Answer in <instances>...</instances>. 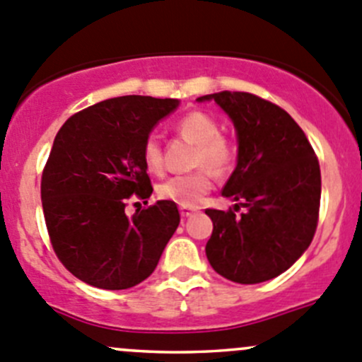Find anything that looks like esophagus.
Listing matches in <instances>:
<instances>
[{
    "mask_svg": "<svg viewBox=\"0 0 362 362\" xmlns=\"http://www.w3.org/2000/svg\"><path fill=\"white\" fill-rule=\"evenodd\" d=\"M195 207H188V206H181L180 207V213H181V216L182 218H188V216H192L193 213H195Z\"/></svg>",
    "mask_w": 362,
    "mask_h": 362,
    "instance_id": "34e87169",
    "label": "esophagus"
}]
</instances>
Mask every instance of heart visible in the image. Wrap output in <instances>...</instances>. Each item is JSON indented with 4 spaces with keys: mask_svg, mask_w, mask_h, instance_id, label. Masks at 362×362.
<instances>
[{
    "mask_svg": "<svg viewBox=\"0 0 362 362\" xmlns=\"http://www.w3.org/2000/svg\"><path fill=\"white\" fill-rule=\"evenodd\" d=\"M176 128L186 141L197 144L193 165L202 169L186 176L169 177L158 186L156 193L163 200L193 207L213 186V173L225 174L230 169L235 148L225 135L220 134V123L202 110H192L185 114L177 121ZM142 162L149 173H162L163 153L155 135L146 139L142 146Z\"/></svg>",
    "mask_w": 362,
    "mask_h": 362,
    "instance_id": "b5f03b06",
    "label": "heart"
}]
</instances>
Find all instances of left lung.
Masks as SVG:
<instances>
[{"label": "left lung", "mask_w": 362, "mask_h": 362, "mask_svg": "<svg viewBox=\"0 0 362 362\" xmlns=\"http://www.w3.org/2000/svg\"><path fill=\"white\" fill-rule=\"evenodd\" d=\"M214 100L238 132V165L221 195L234 209H206L213 234L206 255L235 284H262L288 269L313 239L320 209V165L298 123L276 103L243 91ZM243 209L241 215L235 213Z\"/></svg>", "instance_id": "obj_1"}]
</instances>
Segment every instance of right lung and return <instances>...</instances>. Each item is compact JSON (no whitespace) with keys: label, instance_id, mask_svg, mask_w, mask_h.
Instances as JSON below:
<instances>
[{"label":"right lung","instance_id":"obj_1","mask_svg":"<svg viewBox=\"0 0 362 362\" xmlns=\"http://www.w3.org/2000/svg\"><path fill=\"white\" fill-rule=\"evenodd\" d=\"M180 100L117 96L68 117L42 173V207L51 245L84 284L123 291L155 271L180 225L176 202L158 200L127 216L135 193L149 199L142 146ZM148 204V200H146Z\"/></svg>","mask_w":362,"mask_h":362}]
</instances>
